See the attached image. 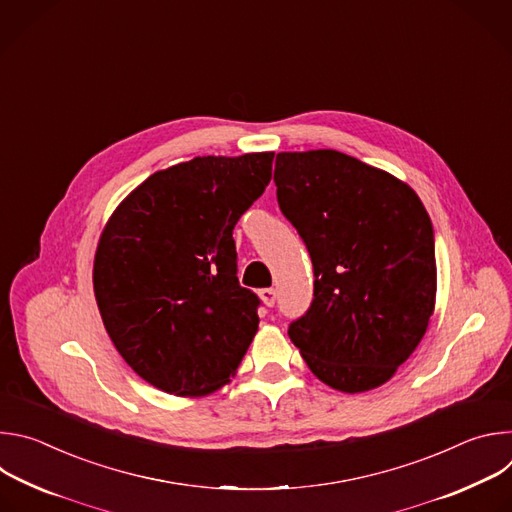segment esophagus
Listing matches in <instances>:
<instances>
[{"mask_svg": "<svg viewBox=\"0 0 512 512\" xmlns=\"http://www.w3.org/2000/svg\"><path fill=\"white\" fill-rule=\"evenodd\" d=\"M259 296H261V300H263V304H265L267 308H273L275 298H277V294H275V289H273V287H265V289H261V291H259Z\"/></svg>", "mask_w": 512, "mask_h": 512, "instance_id": "obj_1", "label": "esophagus"}]
</instances>
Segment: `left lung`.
<instances>
[{
	"mask_svg": "<svg viewBox=\"0 0 512 512\" xmlns=\"http://www.w3.org/2000/svg\"><path fill=\"white\" fill-rule=\"evenodd\" d=\"M273 182L314 265V298L287 334L310 371L344 393L387 383L435 304V243L419 196L334 152H283Z\"/></svg>",
	"mask_w": 512,
	"mask_h": 512,
	"instance_id": "8db88e82",
	"label": "left lung"
}]
</instances>
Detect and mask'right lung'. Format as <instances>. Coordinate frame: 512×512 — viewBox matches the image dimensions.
<instances>
[{
  "label": "right lung",
  "instance_id": "1",
  "mask_svg": "<svg viewBox=\"0 0 512 512\" xmlns=\"http://www.w3.org/2000/svg\"><path fill=\"white\" fill-rule=\"evenodd\" d=\"M273 154L194 158L152 174L113 212L93 283L129 367L172 395L223 387L257 332L233 229L271 180Z\"/></svg>",
  "mask_w": 512,
  "mask_h": 512
}]
</instances>
